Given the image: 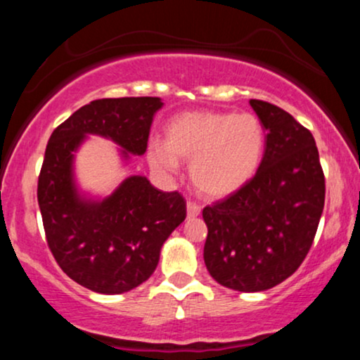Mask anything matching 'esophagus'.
Returning <instances> with one entry per match:
<instances>
[{
    "mask_svg": "<svg viewBox=\"0 0 360 360\" xmlns=\"http://www.w3.org/2000/svg\"><path fill=\"white\" fill-rule=\"evenodd\" d=\"M186 210H188V218H196V217H200V213H201L200 205L193 203V201H188Z\"/></svg>",
    "mask_w": 360,
    "mask_h": 360,
    "instance_id": "obj_1",
    "label": "esophagus"
}]
</instances>
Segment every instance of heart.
<instances>
[{"mask_svg":"<svg viewBox=\"0 0 360 360\" xmlns=\"http://www.w3.org/2000/svg\"><path fill=\"white\" fill-rule=\"evenodd\" d=\"M264 152V128L252 113L193 111L167 123L162 143L147 150L148 164L174 174L189 164V179L210 200L232 196L257 172Z\"/></svg>","mask_w":360,"mask_h":360,"instance_id":"obj_1","label":"heart"}]
</instances>
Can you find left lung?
I'll use <instances>...</instances> for the list:
<instances>
[{
	"label": "left lung",
	"mask_w": 360,
	"mask_h": 360,
	"mask_svg": "<svg viewBox=\"0 0 360 360\" xmlns=\"http://www.w3.org/2000/svg\"><path fill=\"white\" fill-rule=\"evenodd\" d=\"M266 128L257 172L240 191L203 210L205 264L221 286L266 291L307 257L325 205V176L311 131L288 111L250 100Z\"/></svg>",
	"instance_id": "obj_1"
}]
</instances>
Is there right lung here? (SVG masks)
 I'll return each instance as SVG.
<instances>
[{
	"label": "right lung",
	"instance_id": "right-lung-1",
	"mask_svg": "<svg viewBox=\"0 0 360 360\" xmlns=\"http://www.w3.org/2000/svg\"><path fill=\"white\" fill-rule=\"evenodd\" d=\"M162 105L152 96L91 101L49 139L37 189L45 238L60 269L94 292L120 295L150 278L164 242L184 221L186 201L143 176L127 177L105 200H88L74 183V152L86 135H101L123 148V159L146 154Z\"/></svg>",
	"mask_w": 360,
	"mask_h": 360
}]
</instances>
